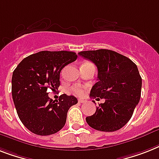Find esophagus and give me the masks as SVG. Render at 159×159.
<instances>
[{
    "instance_id": "esophagus-1",
    "label": "esophagus",
    "mask_w": 159,
    "mask_h": 159,
    "mask_svg": "<svg viewBox=\"0 0 159 159\" xmlns=\"http://www.w3.org/2000/svg\"><path fill=\"white\" fill-rule=\"evenodd\" d=\"M85 102H86V100H78V103H80V104H82V103H85Z\"/></svg>"
}]
</instances>
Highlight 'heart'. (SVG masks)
<instances>
[{
  "label": "heart",
  "mask_w": 159,
  "mask_h": 159,
  "mask_svg": "<svg viewBox=\"0 0 159 159\" xmlns=\"http://www.w3.org/2000/svg\"><path fill=\"white\" fill-rule=\"evenodd\" d=\"M71 91H72L74 95H77V96H79V97H82V96H83V95H85V93H86V88L82 86L77 85V86H74L72 87Z\"/></svg>",
  "instance_id": "obj_1"
}]
</instances>
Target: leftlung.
<instances>
[{"label": "left lung", "mask_w": 159, "mask_h": 159, "mask_svg": "<svg viewBox=\"0 0 159 159\" xmlns=\"http://www.w3.org/2000/svg\"><path fill=\"white\" fill-rule=\"evenodd\" d=\"M78 55L97 67L98 82L92 86L90 96L105 99L93 115L86 117L87 124L97 131L119 130L131 119L140 101L142 79L136 64L124 55L105 49L81 51Z\"/></svg>", "instance_id": "obj_1"}]
</instances>
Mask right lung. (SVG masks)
<instances>
[{
  "instance_id": "right-lung-1",
  "label": "right lung",
  "mask_w": 159,
  "mask_h": 159,
  "mask_svg": "<svg viewBox=\"0 0 159 159\" xmlns=\"http://www.w3.org/2000/svg\"><path fill=\"white\" fill-rule=\"evenodd\" d=\"M77 58L72 51H40L24 58L13 72L15 109L22 123L33 133L52 135L65 125L68 109L77 104V98L63 94L55 102L48 96V90L59 87L61 70Z\"/></svg>"
}]
</instances>
